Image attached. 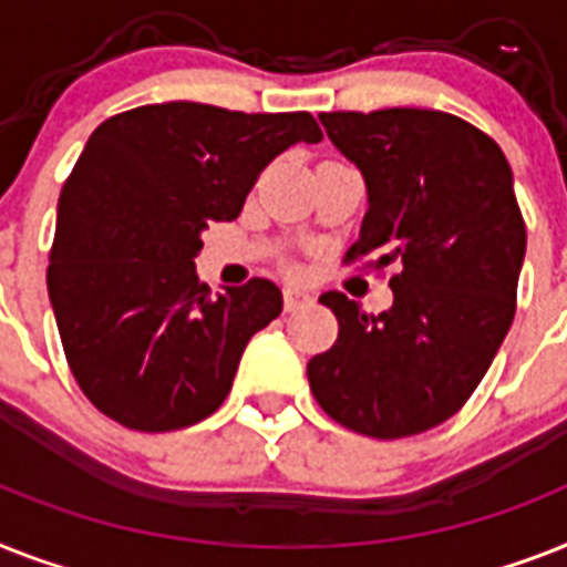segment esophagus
Instances as JSON below:
<instances>
[{"label": "esophagus", "instance_id": "esophagus-1", "mask_svg": "<svg viewBox=\"0 0 567 567\" xmlns=\"http://www.w3.org/2000/svg\"><path fill=\"white\" fill-rule=\"evenodd\" d=\"M315 302V293L302 288V285H285V308L293 311V308H306Z\"/></svg>", "mask_w": 567, "mask_h": 567}]
</instances>
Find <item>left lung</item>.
<instances>
[{
    "mask_svg": "<svg viewBox=\"0 0 567 567\" xmlns=\"http://www.w3.org/2000/svg\"><path fill=\"white\" fill-rule=\"evenodd\" d=\"M367 179L370 209L347 265L390 276L393 308L370 317L320 297L338 340L308 361L317 404L372 440L425 434L468 402L515 317L527 229L498 142L443 110L320 113Z\"/></svg>",
    "mask_w": 567,
    "mask_h": 567,
    "instance_id": "left-lung-1",
    "label": "left lung"
}]
</instances>
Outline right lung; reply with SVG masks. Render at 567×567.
Returning <instances> with one entry per match:
<instances>
[{"mask_svg": "<svg viewBox=\"0 0 567 567\" xmlns=\"http://www.w3.org/2000/svg\"><path fill=\"white\" fill-rule=\"evenodd\" d=\"M315 116L195 101L145 104L92 131L60 188L49 299L78 388L118 425L179 431L227 399L244 347L282 311L270 279L212 297L195 274L212 220H233L259 174Z\"/></svg>", "mask_w": 567, "mask_h": 567, "instance_id": "right-lung-1", "label": "right lung"}]
</instances>
